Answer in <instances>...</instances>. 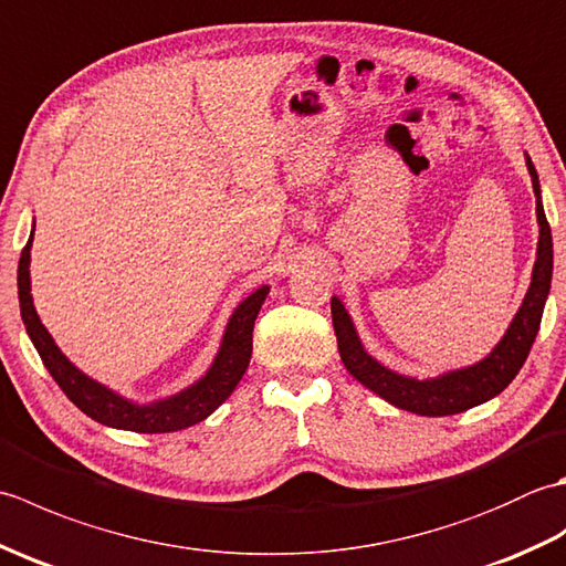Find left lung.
Listing matches in <instances>:
<instances>
[{
  "label": "left lung",
  "instance_id": "1",
  "mask_svg": "<svg viewBox=\"0 0 566 566\" xmlns=\"http://www.w3.org/2000/svg\"><path fill=\"white\" fill-rule=\"evenodd\" d=\"M527 170H531L533 177V191L537 197L535 211L539 223L533 282L523 298V306L518 308V314H515L511 323L509 333L503 335V340L494 347V353L482 359L479 365L450 371V375H442L430 381H418L411 377L396 375V371L381 367L377 359H371L365 353L347 311L343 308L338 298H331L333 328L335 338H338L343 365L359 384H365L369 391L381 396L384 401L418 416H452L494 399V396L506 389L521 371L539 331V321H543L545 298L549 294L552 282V231L547 216L543 211V201H539V182L531 158H527Z\"/></svg>",
  "mask_w": 566,
  "mask_h": 566
}]
</instances>
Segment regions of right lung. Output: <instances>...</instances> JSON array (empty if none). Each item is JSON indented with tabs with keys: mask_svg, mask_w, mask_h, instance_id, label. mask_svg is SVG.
Listing matches in <instances>:
<instances>
[{
	"mask_svg": "<svg viewBox=\"0 0 566 566\" xmlns=\"http://www.w3.org/2000/svg\"><path fill=\"white\" fill-rule=\"evenodd\" d=\"M29 262H31V238L21 250L19 260V304L21 318L27 326L29 338L39 350L43 365L57 381V387L65 391L67 399L75 403L82 413L97 420V423L124 428L134 432H175L199 423L211 416L228 396L238 387L240 377L245 375L250 353H252V328L260 314V306L268 296V286H262L255 294H250L243 304L235 308V314L228 323L221 350L216 355L207 377L199 379L195 387L150 406L130 403L122 396H116L102 384L84 377L77 367L67 363V357L57 350L51 333L43 328V323L35 314L31 298V280H29Z\"/></svg>",
	"mask_w": 566,
	"mask_h": 566,
	"instance_id": "1",
	"label": "right lung"
}]
</instances>
